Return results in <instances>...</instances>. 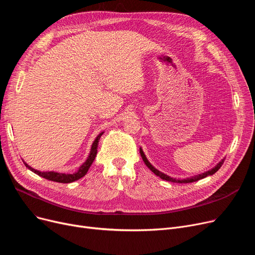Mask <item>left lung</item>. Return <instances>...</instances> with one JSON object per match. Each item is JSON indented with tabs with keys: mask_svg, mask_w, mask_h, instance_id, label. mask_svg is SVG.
Instances as JSON below:
<instances>
[{
	"mask_svg": "<svg viewBox=\"0 0 255 255\" xmlns=\"http://www.w3.org/2000/svg\"><path fill=\"white\" fill-rule=\"evenodd\" d=\"M140 154H141V156H142L143 162L145 163V165H146V166L150 169V170H151V171H152L156 176L161 177L162 179L169 180V181H173V183H178V184H188V183H193V181H197V180L202 179V178L207 177V176H209V175H213L214 173H216L218 170H219L220 167L222 166V164H223V162H224V160H225V159H222V160H221L219 163H218L215 167H213L212 169H210L209 171H205V172L200 173V174H197V175H195V176L187 177V178H184V179H176V178H173V177H171V176H169V175H167V174H165V173L161 172L160 170H157L156 168H154V167L149 163V161L147 160L146 155H145V153L143 152V150H142V148H141V147H140Z\"/></svg>",
	"mask_w": 255,
	"mask_h": 255,
	"instance_id": "left-lung-1",
	"label": "left lung"
}]
</instances>
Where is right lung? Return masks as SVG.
<instances>
[{"label": "right lung", "mask_w": 255, "mask_h": 255, "mask_svg": "<svg viewBox=\"0 0 255 255\" xmlns=\"http://www.w3.org/2000/svg\"><path fill=\"white\" fill-rule=\"evenodd\" d=\"M104 134V131H102L101 134L98 135V137H96L91 145V149H90V152L87 156L86 161H85L79 168L78 170L74 173H61V172H56V171H39V170H36V169L32 168L31 166H29L26 162H23L26 165V167L28 169H30V170L32 172H34L35 174H37L45 179H48V180H53V181H57V183H63V184H68V183H72V181L75 180H78L80 178H82L83 176L86 175V173L88 172L90 166L92 165L95 156H96V153H98V146H99V142H100V139L102 137V135Z\"/></svg>", "instance_id": "1"}]
</instances>
